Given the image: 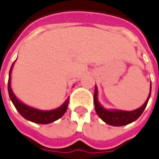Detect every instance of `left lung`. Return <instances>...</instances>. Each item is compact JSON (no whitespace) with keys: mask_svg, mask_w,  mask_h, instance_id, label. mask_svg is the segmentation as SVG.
Segmentation results:
<instances>
[{"mask_svg":"<svg viewBox=\"0 0 159 159\" xmlns=\"http://www.w3.org/2000/svg\"><path fill=\"white\" fill-rule=\"evenodd\" d=\"M150 91H151V85H150ZM151 93V92H150ZM150 93L147 101L141 108H139L133 111H107L103 107L100 105L97 101V89L95 87V94H94V104H95V111L97 115L101 118L105 123L114 126H121L125 125L134 122L143 114L147 103L150 97Z\"/></svg>","mask_w":159,"mask_h":159,"instance_id":"obj_1","label":"left lung"}]
</instances>
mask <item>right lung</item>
Returning <instances> with one entry per match:
<instances>
[{"mask_svg":"<svg viewBox=\"0 0 159 159\" xmlns=\"http://www.w3.org/2000/svg\"><path fill=\"white\" fill-rule=\"evenodd\" d=\"M13 64H12L11 68L9 70L8 91H9V95L10 100L12 101L14 106L17 110V111L21 114V116H23L25 119H26L27 120H30V121L37 123V124H49V123H52L54 121L57 120L58 119H60L67 110L68 103H69V99H67L64 104L61 107L57 108V109L52 110V111H39L37 109L27 106V105H25L23 102H21L16 97L14 94L12 93V90H11V88H10V72H11V69L13 67Z\"/></svg>","mask_w":159,"mask_h":159,"instance_id":"obj_1","label":"right lung"}]
</instances>
